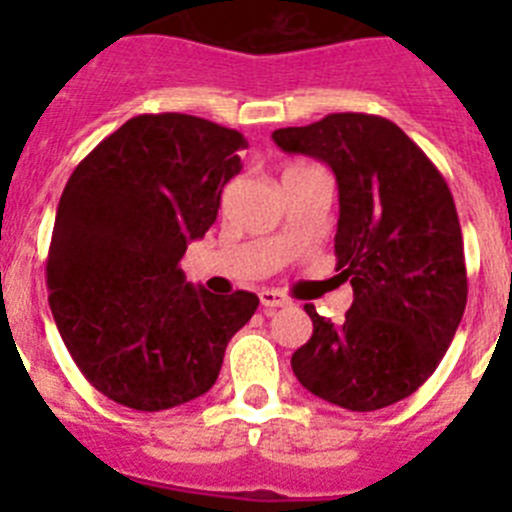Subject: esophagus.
Segmentation results:
<instances>
[{
	"label": "esophagus",
	"instance_id": "34e87169",
	"mask_svg": "<svg viewBox=\"0 0 512 512\" xmlns=\"http://www.w3.org/2000/svg\"><path fill=\"white\" fill-rule=\"evenodd\" d=\"M261 305L266 307V310H277V307H287L289 300L282 295V292H277V289H264L259 295Z\"/></svg>",
	"mask_w": 512,
	"mask_h": 512
}]
</instances>
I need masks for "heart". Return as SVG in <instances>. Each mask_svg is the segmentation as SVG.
Instances as JSON below:
<instances>
[{
  "instance_id": "1",
  "label": "heart",
  "mask_w": 512,
  "mask_h": 512,
  "mask_svg": "<svg viewBox=\"0 0 512 512\" xmlns=\"http://www.w3.org/2000/svg\"><path fill=\"white\" fill-rule=\"evenodd\" d=\"M295 169H305V164H292L287 171H295Z\"/></svg>"
}]
</instances>
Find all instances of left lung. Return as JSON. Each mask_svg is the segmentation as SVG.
<instances>
[{"label": "left lung", "mask_w": 512, "mask_h": 512, "mask_svg": "<svg viewBox=\"0 0 512 512\" xmlns=\"http://www.w3.org/2000/svg\"><path fill=\"white\" fill-rule=\"evenodd\" d=\"M271 138L336 174V271L354 287L343 323L305 305L312 336L292 354V372L338 408L372 413L395 405L436 372L467 307L449 184L387 117L336 112Z\"/></svg>", "instance_id": "left-lung-1"}]
</instances>
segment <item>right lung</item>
I'll list each match as a JSON object with an SVG mask.
<instances>
[{
	"mask_svg": "<svg viewBox=\"0 0 512 512\" xmlns=\"http://www.w3.org/2000/svg\"><path fill=\"white\" fill-rule=\"evenodd\" d=\"M238 130L182 112L138 115L69 176L45 282L79 372L117 405L156 413L205 395L225 346L259 307L215 297L179 269L241 166Z\"/></svg>",
	"mask_w": 512,
	"mask_h": 512,
	"instance_id": "right-lung-1",
	"label": "right lung"
}]
</instances>
